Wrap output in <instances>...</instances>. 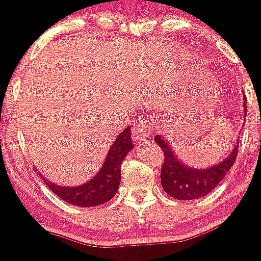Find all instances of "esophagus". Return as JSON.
Instances as JSON below:
<instances>
[{
    "label": "esophagus",
    "mask_w": 261,
    "mask_h": 261,
    "mask_svg": "<svg viewBox=\"0 0 261 261\" xmlns=\"http://www.w3.org/2000/svg\"><path fill=\"white\" fill-rule=\"evenodd\" d=\"M151 125H150L149 120L143 118L139 122H136L135 127H134V138L136 141H145L149 139L150 134H151Z\"/></svg>",
    "instance_id": "34e87169"
}]
</instances>
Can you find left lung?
Masks as SVG:
<instances>
[{
  "label": "left lung",
  "instance_id": "8db88e82",
  "mask_svg": "<svg viewBox=\"0 0 261 261\" xmlns=\"http://www.w3.org/2000/svg\"><path fill=\"white\" fill-rule=\"evenodd\" d=\"M244 105L246 106L245 101ZM154 140L164 154L162 172H160L163 189L170 197L181 201H189V199H197L207 196L227 174L235 163L239 151V143H236L230 156L226 158L218 165L208 169H193L178 160L177 155L172 151L164 139L156 135Z\"/></svg>",
  "mask_w": 261,
  "mask_h": 261
}]
</instances>
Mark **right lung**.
<instances>
[{"instance_id": "obj_1", "label": "right lung", "mask_w": 261, "mask_h": 261, "mask_svg": "<svg viewBox=\"0 0 261 261\" xmlns=\"http://www.w3.org/2000/svg\"><path fill=\"white\" fill-rule=\"evenodd\" d=\"M133 147L130 127H126L110 149L102 169L88 183L80 187H60L41 178L51 192L68 203L80 207L103 204L114 198L117 192L121 180V164Z\"/></svg>"}]
</instances>
